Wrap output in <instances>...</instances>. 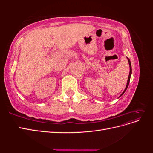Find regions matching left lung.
<instances>
[{
	"label": "left lung",
	"instance_id": "left-lung-1",
	"mask_svg": "<svg viewBox=\"0 0 153 153\" xmlns=\"http://www.w3.org/2000/svg\"><path fill=\"white\" fill-rule=\"evenodd\" d=\"M128 59V62H129V76H128V82H127V84H126V88H125V89H124V91H123V93L121 94V96H120L119 97H121L124 93V92L126 91V89H127V88H128V85H129V80H130V78H131V73H132V70H131V62H130V61H129V59H128V58H127Z\"/></svg>",
	"mask_w": 153,
	"mask_h": 153
}]
</instances>
